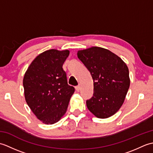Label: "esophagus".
I'll list each match as a JSON object with an SVG mask.
<instances>
[{"label": "esophagus", "mask_w": 153, "mask_h": 153, "mask_svg": "<svg viewBox=\"0 0 153 153\" xmlns=\"http://www.w3.org/2000/svg\"><path fill=\"white\" fill-rule=\"evenodd\" d=\"M76 90L77 91H79L80 90V85H77L76 87Z\"/></svg>", "instance_id": "1"}]
</instances>
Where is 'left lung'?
Returning a JSON list of instances; mask_svg holds the SVG:
<instances>
[{"label":"left lung","instance_id":"1","mask_svg":"<svg viewBox=\"0 0 153 153\" xmlns=\"http://www.w3.org/2000/svg\"><path fill=\"white\" fill-rule=\"evenodd\" d=\"M77 57L93 80V96L86 101L87 108L99 118L112 116L123 105L130 85L128 66L116 54L101 47L79 51Z\"/></svg>","mask_w":153,"mask_h":153}]
</instances>
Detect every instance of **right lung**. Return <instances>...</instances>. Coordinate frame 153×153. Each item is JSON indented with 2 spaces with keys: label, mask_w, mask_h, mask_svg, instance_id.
Segmentation results:
<instances>
[{
  "label": "right lung",
  "mask_w": 153,
  "mask_h": 153,
  "mask_svg": "<svg viewBox=\"0 0 153 153\" xmlns=\"http://www.w3.org/2000/svg\"><path fill=\"white\" fill-rule=\"evenodd\" d=\"M68 50L51 49L35 58L24 75L25 99L37 118L45 124L59 121L66 113L75 89L68 84L63 64Z\"/></svg>",
  "instance_id": "1"
}]
</instances>
